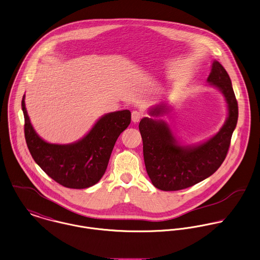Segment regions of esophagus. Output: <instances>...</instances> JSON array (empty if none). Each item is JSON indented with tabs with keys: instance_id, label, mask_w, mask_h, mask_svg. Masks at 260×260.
I'll return each instance as SVG.
<instances>
[{
	"instance_id": "esophagus-1",
	"label": "esophagus",
	"mask_w": 260,
	"mask_h": 260,
	"mask_svg": "<svg viewBox=\"0 0 260 260\" xmlns=\"http://www.w3.org/2000/svg\"><path fill=\"white\" fill-rule=\"evenodd\" d=\"M142 118V113L139 111H133L132 112V120L134 123H138Z\"/></svg>"
}]
</instances>
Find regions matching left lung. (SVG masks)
I'll return each instance as SVG.
<instances>
[{"instance_id": "left-lung-1", "label": "left lung", "mask_w": 260, "mask_h": 260, "mask_svg": "<svg viewBox=\"0 0 260 260\" xmlns=\"http://www.w3.org/2000/svg\"><path fill=\"white\" fill-rule=\"evenodd\" d=\"M225 97L228 117L221 129L199 145L178 143L169 125L162 119L144 117L139 124L147 173L155 187L174 191L190 187L214 174L224 162L238 120V103L231 79L218 61L214 60L207 80ZM166 104L154 106L151 116L168 112Z\"/></svg>"}]
</instances>
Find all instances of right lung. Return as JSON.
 <instances>
[{
	"label": "right lung",
	"mask_w": 260,
	"mask_h": 260,
	"mask_svg": "<svg viewBox=\"0 0 260 260\" xmlns=\"http://www.w3.org/2000/svg\"><path fill=\"white\" fill-rule=\"evenodd\" d=\"M24 99L25 95L22 99L25 140L36 164L64 187L83 189L96 184L106 171L117 138L131 123V111L104 114L81 140L58 145L47 143L36 134Z\"/></svg>",
	"instance_id": "add662e5"
}]
</instances>
